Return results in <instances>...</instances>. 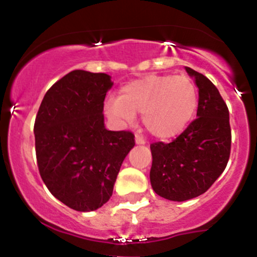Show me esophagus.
<instances>
[{
    "label": "esophagus",
    "mask_w": 257,
    "mask_h": 257,
    "mask_svg": "<svg viewBox=\"0 0 257 257\" xmlns=\"http://www.w3.org/2000/svg\"><path fill=\"white\" fill-rule=\"evenodd\" d=\"M135 143H137V145H145V140L141 137H139V135L135 137Z\"/></svg>",
    "instance_id": "esophagus-1"
}]
</instances>
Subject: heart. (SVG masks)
I'll list each match as a JSON object with an SVG mask.
<instances>
[{"label": "heart", "instance_id": "obj_1", "mask_svg": "<svg viewBox=\"0 0 257 257\" xmlns=\"http://www.w3.org/2000/svg\"><path fill=\"white\" fill-rule=\"evenodd\" d=\"M198 106L196 85L186 76L149 75L131 82L119 96L105 104V113L119 125L131 124L137 113L152 137H176L193 118Z\"/></svg>", "mask_w": 257, "mask_h": 257}]
</instances>
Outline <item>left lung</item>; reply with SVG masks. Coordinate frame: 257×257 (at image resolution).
Returning <instances> with one entry per match:
<instances>
[{"label":"left lung","mask_w":257,"mask_h":257,"mask_svg":"<svg viewBox=\"0 0 257 257\" xmlns=\"http://www.w3.org/2000/svg\"><path fill=\"white\" fill-rule=\"evenodd\" d=\"M198 88L197 118L172 143L151 146V186L174 202L196 198L209 190L227 166L231 152L229 112L219 90L202 73L185 67Z\"/></svg>","instance_id":"1"}]
</instances>
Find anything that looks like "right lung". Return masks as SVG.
<instances>
[{"label":"right lung","instance_id":"add662e5","mask_svg":"<svg viewBox=\"0 0 257 257\" xmlns=\"http://www.w3.org/2000/svg\"><path fill=\"white\" fill-rule=\"evenodd\" d=\"M113 82L106 73L75 70L47 91L35 120L41 178L55 198L77 211L101 208L134 147L131 132L105 128L104 100Z\"/></svg>","mask_w":257,"mask_h":257}]
</instances>
